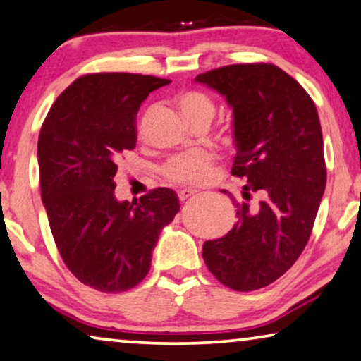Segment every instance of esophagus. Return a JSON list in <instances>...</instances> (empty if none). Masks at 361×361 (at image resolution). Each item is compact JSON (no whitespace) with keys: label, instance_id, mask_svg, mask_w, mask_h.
<instances>
[{"label":"esophagus","instance_id":"1","mask_svg":"<svg viewBox=\"0 0 361 361\" xmlns=\"http://www.w3.org/2000/svg\"><path fill=\"white\" fill-rule=\"evenodd\" d=\"M196 190H181L180 192H178V199H180V201L181 202H185L186 201V199H190V197H192V196H195L196 195Z\"/></svg>","mask_w":361,"mask_h":361}]
</instances>
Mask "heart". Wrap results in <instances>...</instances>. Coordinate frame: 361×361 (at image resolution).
Returning a JSON list of instances; mask_svg holds the SVG:
<instances>
[{
	"label": "heart",
	"instance_id": "b5f03b06",
	"mask_svg": "<svg viewBox=\"0 0 361 361\" xmlns=\"http://www.w3.org/2000/svg\"><path fill=\"white\" fill-rule=\"evenodd\" d=\"M183 116L190 121L191 126L207 125L215 115V105L212 99L201 90H186L176 99ZM214 155L204 150L191 154H181L171 157L162 166V176L175 185H202L209 180L214 170Z\"/></svg>",
	"mask_w": 361,
	"mask_h": 361
}]
</instances>
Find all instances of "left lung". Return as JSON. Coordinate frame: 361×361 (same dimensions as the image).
Returning <instances> with one entry per match:
<instances>
[{
    "label": "left lung",
    "mask_w": 361,
    "mask_h": 361,
    "mask_svg": "<svg viewBox=\"0 0 361 361\" xmlns=\"http://www.w3.org/2000/svg\"><path fill=\"white\" fill-rule=\"evenodd\" d=\"M196 80L233 109L232 175L246 181L243 201L228 192L238 222L224 238L206 241L202 257L225 287L252 292L283 276L313 232L326 188L318 110L297 80L271 63L228 64ZM255 192L262 199L251 204Z\"/></svg>",
    "instance_id": "left-lung-1"
}]
</instances>
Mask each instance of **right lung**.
<instances>
[{
	"mask_svg": "<svg viewBox=\"0 0 361 361\" xmlns=\"http://www.w3.org/2000/svg\"><path fill=\"white\" fill-rule=\"evenodd\" d=\"M170 79L131 73L84 74L51 105L39 136L40 191L61 259L78 281L104 293L136 287L152 250L180 211L169 188L116 201L118 159L137 141L136 115Z\"/></svg>",
	"mask_w": 361,
	"mask_h": 361,
	"instance_id": "1",
	"label": "right lung"
}]
</instances>
